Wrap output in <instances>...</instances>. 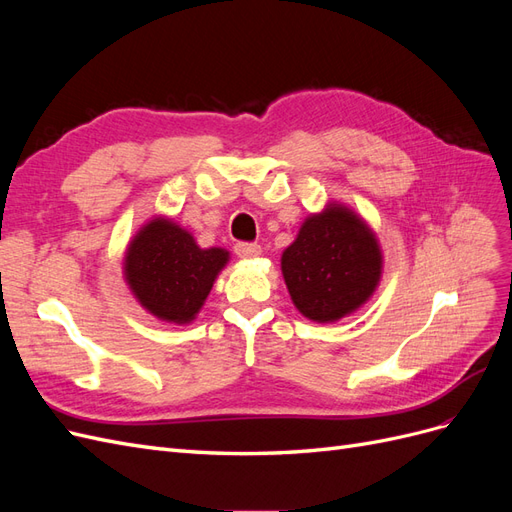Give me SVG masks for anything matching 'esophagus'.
<instances>
[{
	"label": "esophagus",
	"instance_id": "34e87169",
	"mask_svg": "<svg viewBox=\"0 0 512 512\" xmlns=\"http://www.w3.org/2000/svg\"><path fill=\"white\" fill-rule=\"evenodd\" d=\"M260 252H262V247H260L258 243L239 241V243L235 245V254H237L239 258H256V256H260Z\"/></svg>",
	"mask_w": 512,
	"mask_h": 512
}]
</instances>
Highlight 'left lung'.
Returning <instances> with one entry per match:
<instances>
[{
  "label": "left lung",
  "instance_id": "obj_1",
  "mask_svg": "<svg viewBox=\"0 0 512 512\" xmlns=\"http://www.w3.org/2000/svg\"><path fill=\"white\" fill-rule=\"evenodd\" d=\"M282 273L299 312L316 322H335L374 294L382 254L361 218L329 205L309 215L297 239L282 254Z\"/></svg>",
  "mask_w": 512,
  "mask_h": 512
}]
</instances>
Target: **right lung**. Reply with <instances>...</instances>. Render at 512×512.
Segmentation results:
<instances>
[{"mask_svg":"<svg viewBox=\"0 0 512 512\" xmlns=\"http://www.w3.org/2000/svg\"><path fill=\"white\" fill-rule=\"evenodd\" d=\"M226 262V250H200L188 230L158 218L138 230L123 269L130 290L147 312L183 324L194 320Z\"/></svg>","mask_w":512,"mask_h":512,"instance_id":"right-lung-1","label":"right lung"}]
</instances>
